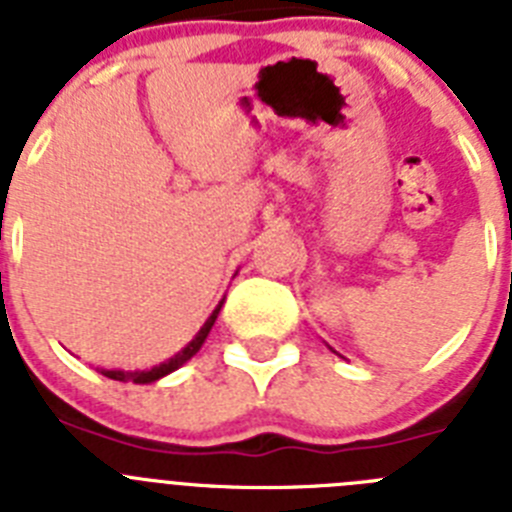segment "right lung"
<instances>
[{"label": "right lung", "mask_w": 512, "mask_h": 512, "mask_svg": "<svg viewBox=\"0 0 512 512\" xmlns=\"http://www.w3.org/2000/svg\"><path fill=\"white\" fill-rule=\"evenodd\" d=\"M220 307H223V302H220V305L215 307V312H212L210 318H207V323L202 325L200 333H197V336H194L192 341H189L187 346H184L182 351H179V354L174 356V359L166 361V364L153 366V369H148V372H117V369H110V372H102V374H104V377L117 379V382H128V379H130V382H135V384H148V382H156V379L166 377V374H171V372H174V369H179V366H182V364H187V361L192 359V356L197 354V351H200L202 343H205V338H207V333H210V328H212V325H215L217 312H220Z\"/></svg>", "instance_id": "add662e5"}]
</instances>
